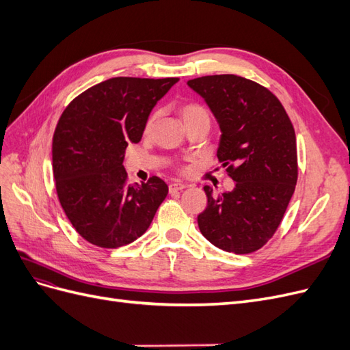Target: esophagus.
Returning <instances> with one entry per match:
<instances>
[{
	"instance_id": "obj_1",
	"label": "esophagus",
	"mask_w": 350,
	"mask_h": 350,
	"mask_svg": "<svg viewBox=\"0 0 350 350\" xmlns=\"http://www.w3.org/2000/svg\"><path fill=\"white\" fill-rule=\"evenodd\" d=\"M184 188H187L185 184H181V183H172L171 185H169V193H178V191H183Z\"/></svg>"
}]
</instances>
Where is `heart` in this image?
<instances>
[{
  "instance_id": "1",
  "label": "heart",
  "mask_w": 350,
  "mask_h": 350,
  "mask_svg": "<svg viewBox=\"0 0 350 350\" xmlns=\"http://www.w3.org/2000/svg\"><path fill=\"white\" fill-rule=\"evenodd\" d=\"M179 113H181L184 122L188 125V124H193L196 121H200V120H210L208 116V112L207 109L203 107V105L198 103V102H185L183 103L181 107H179ZM156 112H153L149 118H147L146 121V125H144V131L149 133L153 125H154V121H156ZM184 171V169H183Z\"/></svg>"
}]
</instances>
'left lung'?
Wrapping results in <instances>:
<instances>
[{"mask_svg":"<svg viewBox=\"0 0 350 350\" xmlns=\"http://www.w3.org/2000/svg\"><path fill=\"white\" fill-rule=\"evenodd\" d=\"M201 94L221 129L217 159L235 181L230 193L213 196L198 228L213 245L234 252L260 250L276 234L298 181L292 121L267 88L235 74L188 81Z\"/></svg>","mask_w":350,"mask_h":350,"instance_id":"left-lung-1","label":"left lung"}]
</instances>
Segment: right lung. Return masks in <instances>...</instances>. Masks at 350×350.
I'll use <instances>...</instances> for the list:
<instances>
[{
	"label": "right lung",
	"mask_w": 350,
	"mask_h": 350,
	"mask_svg": "<svg viewBox=\"0 0 350 350\" xmlns=\"http://www.w3.org/2000/svg\"><path fill=\"white\" fill-rule=\"evenodd\" d=\"M178 80L113 77L80 93L61 113L52 139L57 196L72 228L93 245L118 248L142 237L166 198L159 176L129 184L122 161Z\"/></svg>",
	"instance_id": "obj_1"
}]
</instances>
